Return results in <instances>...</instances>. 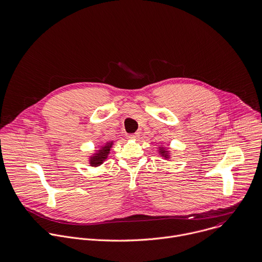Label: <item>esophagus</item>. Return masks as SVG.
I'll list each match as a JSON object with an SVG mask.
<instances>
[{
  "label": "esophagus",
  "mask_w": 262,
  "mask_h": 262,
  "mask_svg": "<svg viewBox=\"0 0 262 262\" xmlns=\"http://www.w3.org/2000/svg\"><path fill=\"white\" fill-rule=\"evenodd\" d=\"M139 136V133H133V134H129L128 135V138H130V139H135V138H137Z\"/></svg>",
  "instance_id": "34e87169"
}]
</instances>
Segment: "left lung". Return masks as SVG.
<instances>
[{"mask_svg": "<svg viewBox=\"0 0 262 262\" xmlns=\"http://www.w3.org/2000/svg\"><path fill=\"white\" fill-rule=\"evenodd\" d=\"M158 153L161 157L165 158V159H169V156H170V153L168 151V149H166L165 147H159V150H158Z\"/></svg>", "mask_w": 262, "mask_h": 262, "instance_id": "obj_1", "label": "left lung"}]
</instances>
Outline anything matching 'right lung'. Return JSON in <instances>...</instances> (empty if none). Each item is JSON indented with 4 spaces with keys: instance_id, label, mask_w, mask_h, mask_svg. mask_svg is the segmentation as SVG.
<instances>
[{
    "instance_id": "1",
    "label": "right lung",
    "mask_w": 262,
    "mask_h": 262,
    "mask_svg": "<svg viewBox=\"0 0 262 262\" xmlns=\"http://www.w3.org/2000/svg\"><path fill=\"white\" fill-rule=\"evenodd\" d=\"M113 146V141H108L105 144H103L102 147H100L99 150H97L91 157H90V165L91 166H99L101 165L108 157L110 153V149Z\"/></svg>"
}]
</instances>
